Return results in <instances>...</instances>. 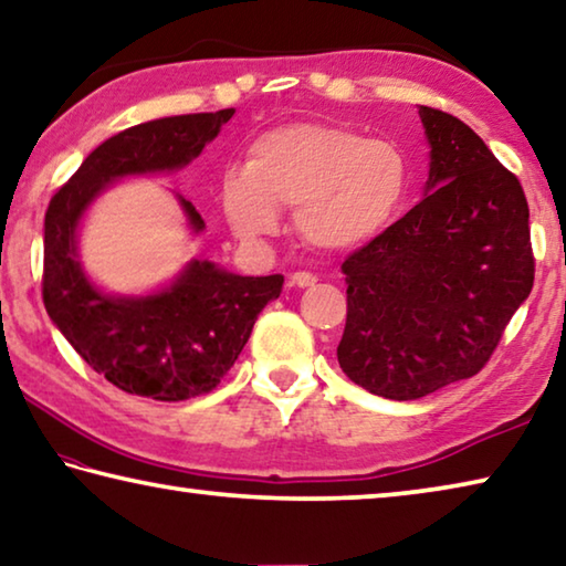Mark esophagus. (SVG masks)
I'll return each instance as SVG.
<instances>
[{"mask_svg": "<svg viewBox=\"0 0 566 566\" xmlns=\"http://www.w3.org/2000/svg\"><path fill=\"white\" fill-rule=\"evenodd\" d=\"M290 284L292 286H314L317 284V276H314L312 272H294L290 276Z\"/></svg>", "mask_w": 566, "mask_h": 566, "instance_id": "obj_1", "label": "esophagus"}]
</instances>
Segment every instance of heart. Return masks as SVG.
<instances>
[{
  "mask_svg": "<svg viewBox=\"0 0 566 566\" xmlns=\"http://www.w3.org/2000/svg\"><path fill=\"white\" fill-rule=\"evenodd\" d=\"M409 195V159L389 139L327 122L274 127L247 147V165L229 167L219 205L239 239L276 232L280 207H294V227L319 249H352L401 212Z\"/></svg>",
  "mask_w": 566,
  "mask_h": 566,
  "instance_id": "heart-1",
  "label": "heart"
}]
</instances>
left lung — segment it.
I'll return each instance as SVG.
<instances>
[{"instance_id": "obj_1", "label": "left lung", "mask_w": 566, "mask_h": 566, "mask_svg": "<svg viewBox=\"0 0 566 566\" xmlns=\"http://www.w3.org/2000/svg\"><path fill=\"white\" fill-rule=\"evenodd\" d=\"M424 199L344 260L337 359L354 385L419 399L474 377L530 296V207L516 175L462 119L419 107Z\"/></svg>"}]
</instances>
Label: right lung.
<instances>
[{
    "mask_svg": "<svg viewBox=\"0 0 566 566\" xmlns=\"http://www.w3.org/2000/svg\"><path fill=\"white\" fill-rule=\"evenodd\" d=\"M232 114L234 109L181 114L114 134L46 207V314L76 354L127 395L181 401L212 391L244 349L256 314L282 292V274L239 276L195 260L165 292L107 296L87 282L76 260V224L112 179L189 165ZM179 202L195 232L205 229L191 202Z\"/></svg>",
    "mask_w": 566,
    "mask_h": 566,
    "instance_id": "right-lung-1",
    "label": "right lung"
}]
</instances>
